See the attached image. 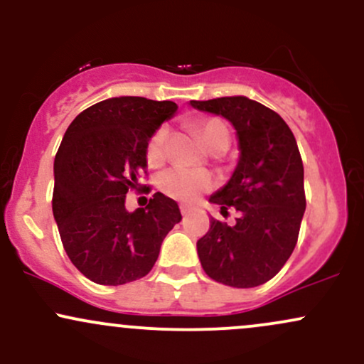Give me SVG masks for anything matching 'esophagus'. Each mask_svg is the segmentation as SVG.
Masks as SVG:
<instances>
[{
	"mask_svg": "<svg viewBox=\"0 0 364 364\" xmlns=\"http://www.w3.org/2000/svg\"><path fill=\"white\" fill-rule=\"evenodd\" d=\"M179 210H181V214L186 217V215H190L191 212H193V207H191V205H181V207H179Z\"/></svg>",
	"mask_w": 364,
	"mask_h": 364,
	"instance_id": "1",
	"label": "esophagus"
}]
</instances>
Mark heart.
I'll list each match as a JSON object with an SVG mask.
<instances>
[{
    "label": "heart",
    "mask_w": 364,
    "mask_h": 364,
    "mask_svg": "<svg viewBox=\"0 0 364 364\" xmlns=\"http://www.w3.org/2000/svg\"><path fill=\"white\" fill-rule=\"evenodd\" d=\"M200 141L207 150H212L215 145L229 141V132L225 124L219 119H205L195 127ZM166 140H168V128L161 127L152 135L147 145V161L152 166L161 164L166 157ZM159 186L164 193L183 202H191L203 191L212 186V176L203 171H190L183 168L168 169L159 178Z\"/></svg>",
    "instance_id": "obj_1"
}]
</instances>
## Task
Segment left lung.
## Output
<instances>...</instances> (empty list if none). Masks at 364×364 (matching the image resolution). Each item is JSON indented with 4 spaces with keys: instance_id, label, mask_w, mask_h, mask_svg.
<instances>
[{
    "instance_id": "8db88e82",
    "label": "left lung",
    "mask_w": 364,
    "mask_h": 364,
    "mask_svg": "<svg viewBox=\"0 0 364 364\" xmlns=\"http://www.w3.org/2000/svg\"><path fill=\"white\" fill-rule=\"evenodd\" d=\"M195 109L223 116L236 129L240 159L229 181L208 202L235 225L212 217L196 241L208 277L231 287H257L274 277L291 257L306 208L304 171L294 135L277 112L245 95L190 101Z\"/></svg>"
}]
</instances>
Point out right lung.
Masks as SVG:
<instances>
[{"label":"right lung","instance_id":"1","mask_svg":"<svg viewBox=\"0 0 364 364\" xmlns=\"http://www.w3.org/2000/svg\"><path fill=\"white\" fill-rule=\"evenodd\" d=\"M176 111L173 101L119 95L87 107L63 136L53 215L66 255L92 282L121 286L145 277L181 220L178 203L161 191L145 208L124 207L147 169L149 140Z\"/></svg>","mask_w":364,"mask_h":364}]
</instances>
